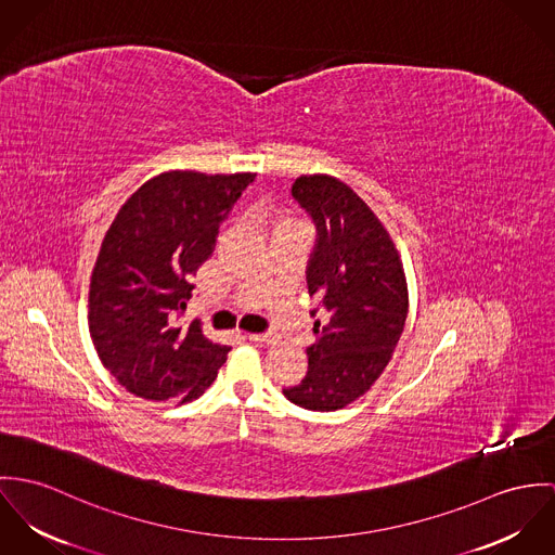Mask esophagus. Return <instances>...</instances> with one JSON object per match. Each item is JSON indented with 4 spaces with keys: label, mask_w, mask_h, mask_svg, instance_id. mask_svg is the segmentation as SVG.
<instances>
[{
    "label": "esophagus",
    "mask_w": 555,
    "mask_h": 555,
    "mask_svg": "<svg viewBox=\"0 0 555 555\" xmlns=\"http://www.w3.org/2000/svg\"><path fill=\"white\" fill-rule=\"evenodd\" d=\"M250 343H257V345H270V343H274V334H248L247 336Z\"/></svg>",
    "instance_id": "obj_1"
}]
</instances>
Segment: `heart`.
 I'll use <instances>...</instances> for the list:
<instances>
[{
    "label": "heart",
    "instance_id": "b5f03b06",
    "mask_svg": "<svg viewBox=\"0 0 555 555\" xmlns=\"http://www.w3.org/2000/svg\"><path fill=\"white\" fill-rule=\"evenodd\" d=\"M283 225H285V223H283Z\"/></svg>",
    "mask_w": 555,
    "mask_h": 555
}]
</instances>
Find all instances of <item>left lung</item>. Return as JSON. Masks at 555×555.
<instances>
[{
  "instance_id": "left-lung-1",
  "label": "left lung",
  "mask_w": 555,
  "mask_h": 555,
  "mask_svg": "<svg viewBox=\"0 0 555 555\" xmlns=\"http://www.w3.org/2000/svg\"><path fill=\"white\" fill-rule=\"evenodd\" d=\"M292 195L317 230L307 285L319 298V319L307 376L283 393L302 409L327 413L364 396L389 364L404 330L409 289L393 241L351 186L310 175L296 179Z\"/></svg>"
}]
</instances>
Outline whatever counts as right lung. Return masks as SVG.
<instances>
[{
	"label": "right lung",
	"instance_id": "add662e5",
	"mask_svg": "<svg viewBox=\"0 0 555 555\" xmlns=\"http://www.w3.org/2000/svg\"><path fill=\"white\" fill-rule=\"evenodd\" d=\"M255 175L164 172L140 186L108 228L91 274L89 332L127 391L144 400L199 398L228 360L199 321L177 323L191 276L212 255L225 221Z\"/></svg>",
	"mask_w": 555,
	"mask_h": 555
}]
</instances>
